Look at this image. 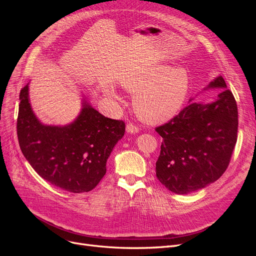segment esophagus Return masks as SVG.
<instances>
[{"instance_id":"34e87169","label":"esophagus","mask_w":256,"mask_h":256,"mask_svg":"<svg viewBox=\"0 0 256 256\" xmlns=\"http://www.w3.org/2000/svg\"><path fill=\"white\" fill-rule=\"evenodd\" d=\"M139 130H140V128L135 124H126V132H128L136 134V132H139Z\"/></svg>"}]
</instances>
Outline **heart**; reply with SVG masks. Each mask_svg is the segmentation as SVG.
Segmentation results:
<instances>
[{"label":"heart","mask_w":256,"mask_h":256,"mask_svg":"<svg viewBox=\"0 0 256 256\" xmlns=\"http://www.w3.org/2000/svg\"><path fill=\"white\" fill-rule=\"evenodd\" d=\"M122 87L135 93L134 108L141 118L150 122H164L184 108L190 91V76L182 67L160 65L128 78Z\"/></svg>","instance_id":"obj_1"}]
</instances>
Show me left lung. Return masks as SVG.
I'll list each match as a JSON object with an SVG mask.
<instances>
[{
	"mask_svg": "<svg viewBox=\"0 0 256 256\" xmlns=\"http://www.w3.org/2000/svg\"><path fill=\"white\" fill-rule=\"evenodd\" d=\"M208 88L225 89L216 100L190 102L167 124L156 128L163 138L156 178L173 193L202 189L220 178L230 165L238 139L236 102L221 76Z\"/></svg>",
	"mask_w": 256,
	"mask_h": 256,
	"instance_id": "8db88e82",
	"label": "left lung"
}]
</instances>
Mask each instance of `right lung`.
Segmentation results:
<instances>
[{"label": "right lung", "mask_w": 256, "mask_h": 256, "mask_svg": "<svg viewBox=\"0 0 256 256\" xmlns=\"http://www.w3.org/2000/svg\"><path fill=\"white\" fill-rule=\"evenodd\" d=\"M18 138L22 154L44 180L72 193L89 192L106 172V160L124 137L122 120L104 117L87 100L64 126H44L29 102V86L20 93Z\"/></svg>", "instance_id": "add662e5"}]
</instances>
